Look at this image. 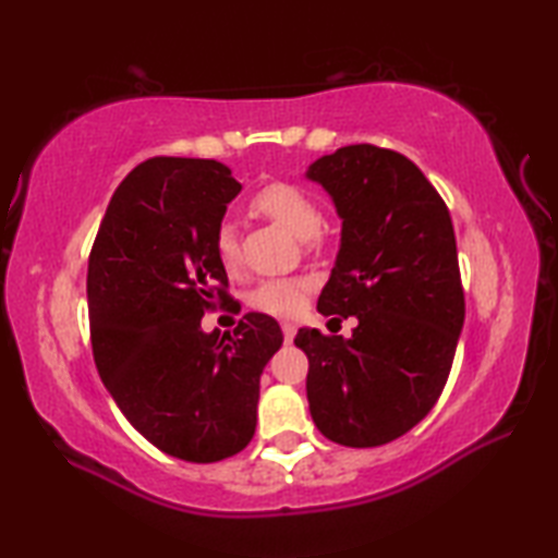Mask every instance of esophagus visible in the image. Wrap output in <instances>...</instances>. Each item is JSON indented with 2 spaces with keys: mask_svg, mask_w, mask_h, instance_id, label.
<instances>
[{
  "mask_svg": "<svg viewBox=\"0 0 558 558\" xmlns=\"http://www.w3.org/2000/svg\"><path fill=\"white\" fill-rule=\"evenodd\" d=\"M280 327H282V337H286V342L290 344V342H292V339H295V332H298V327H295V325H292V323H282Z\"/></svg>",
  "mask_w": 558,
  "mask_h": 558,
  "instance_id": "1",
  "label": "esophagus"
}]
</instances>
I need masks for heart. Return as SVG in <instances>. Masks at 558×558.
I'll return each mask as SVG.
<instances>
[{
    "label": "heart",
    "mask_w": 558,
    "mask_h": 558,
    "mask_svg": "<svg viewBox=\"0 0 558 558\" xmlns=\"http://www.w3.org/2000/svg\"><path fill=\"white\" fill-rule=\"evenodd\" d=\"M253 209L268 221L288 229L295 239L305 243H315L319 226H323V209L315 202L313 194L305 189L288 182H276L263 186L253 196ZM214 253L226 270H235L241 263V243L239 231L231 221H221L214 233ZM313 292V280L307 278H270L253 288L248 295V305L258 313L290 317L298 315L305 307L307 295Z\"/></svg>",
    "instance_id": "b5f03b06"
}]
</instances>
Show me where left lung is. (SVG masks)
<instances>
[{
  "instance_id": "8db88e82",
  "label": "left lung",
  "mask_w": 558,
  "mask_h": 558,
  "mask_svg": "<svg viewBox=\"0 0 558 558\" xmlns=\"http://www.w3.org/2000/svg\"><path fill=\"white\" fill-rule=\"evenodd\" d=\"M342 219V243L317 310L352 337L302 327L307 401L325 438L376 448L426 418L448 381L465 323L450 211L409 157L339 147L310 165Z\"/></svg>"
}]
</instances>
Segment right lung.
Instances as JSON below:
<instances>
[{"instance_id": "1", "label": "right lung", "mask_w": 558, "mask_h": 558, "mask_svg": "<svg viewBox=\"0 0 558 558\" xmlns=\"http://www.w3.org/2000/svg\"><path fill=\"white\" fill-rule=\"evenodd\" d=\"M241 192L216 159L153 157L122 179L88 258L93 359L118 409L167 456L216 462L248 446L276 319L243 315L233 335L202 317L229 302L216 226Z\"/></svg>"}]
</instances>
